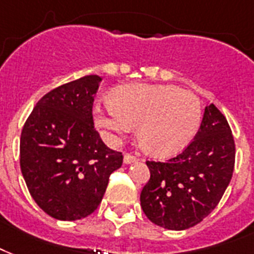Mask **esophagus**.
Wrapping results in <instances>:
<instances>
[{"mask_svg": "<svg viewBox=\"0 0 254 254\" xmlns=\"http://www.w3.org/2000/svg\"><path fill=\"white\" fill-rule=\"evenodd\" d=\"M123 160H125L126 164H131V163L137 162V158L131 154H125V158H123Z\"/></svg>", "mask_w": 254, "mask_h": 254, "instance_id": "34e87169", "label": "esophagus"}]
</instances>
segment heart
Here are the masks:
<instances>
[{"label": "heart", "mask_w": 254, "mask_h": 254, "mask_svg": "<svg viewBox=\"0 0 254 254\" xmlns=\"http://www.w3.org/2000/svg\"><path fill=\"white\" fill-rule=\"evenodd\" d=\"M201 105L193 92L176 86L132 84L118 88L105 111L96 109V123L118 135L137 127L141 149L152 156H170L197 132Z\"/></svg>", "instance_id": "b5f03b06"}]
</instances>
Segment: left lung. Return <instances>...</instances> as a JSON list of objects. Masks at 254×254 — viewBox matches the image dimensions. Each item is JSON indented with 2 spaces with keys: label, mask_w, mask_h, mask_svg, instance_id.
Here are the masks:
<instances>
[{
  "label": "left lung",
  "mask_w": 254,
  "mask_h": 254,
  "mask_svg": "<svg viewBox=\"0 0 254 254\" xmlns=\"http://www.w3.org/2000/svg\"><path fill=\"white\" fill-rule=\"evenodd\" d=\"M235 140L227 119L213 103L205 107L196 136L167 162H145L151 176L140 193L149 221L184 231L216 208L235 168Z\"/></svg>",
  "instance_id": "1"
}]
</instances>
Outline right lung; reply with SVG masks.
I'll use <instances>...</instances> for the list:
<instances>
[{
  "instance_id": "add662e5",
  "label": "right lung",
  "mask_w": 254,
  "mask_h": 254,
  "mask_svg": "<svg viewBox=\"0 0 254 254\" xmlns=\"http://www.w3.org/2000/svg\"><path fill=\"white\" fill-rule=\"evenodd\" d=\"M102 78L86 75L43 95L25 122L19 164L31 197L54 219L91 215L103 198L122 152L94 127L92 103Z\"/></svg>"
}]
</instances>
